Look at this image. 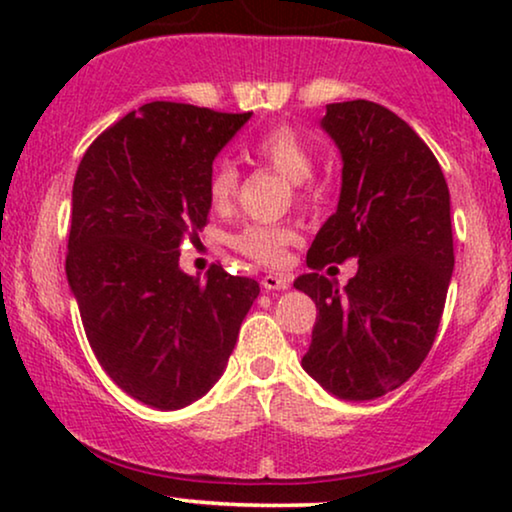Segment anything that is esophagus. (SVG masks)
<instances>
[{"instance_id":"34e87169","label":"esophagus","mask_w":512,"mask_h":512,"mask_svg":"<svg viewBox=\"0 0 512 512\" xmlns=\"http://www.w3.org/2000/svg\"><path fill=\"white\" fill-rule=\"evenodd\" d=\"M263 289L265 291H286L291 286V277H286V275H265L263 277Z\"/></svg>"}]
</instances>
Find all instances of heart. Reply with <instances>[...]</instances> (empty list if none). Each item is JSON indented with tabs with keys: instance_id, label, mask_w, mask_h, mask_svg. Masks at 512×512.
Returning <instances> with one entry per match:
<instances>
[{
	"instance_id": "b5f03b06",
	"label": "heart",
	"mask_w": 512,
	"mask_h": 512,
	"mask_svg": "<svg viewBox=\"0 0 512 512\" xmlns=\"http://www.w3.org/2000/svg\"><path fill=\"white\" fill-rule=\"evenodd\" d=\"M251 156L258 163L268 165L279 177L291 184H305L312 177L314 158L305 139L286 125L272 128L251 144ZM237 186H240V172L230 160L216 163L207 184L209 205L216 212H226L233 205ZM296 242V230L277 223H251L235 237V247L265 265H282L286 258V247Z\"/></svg>"
}]
</instances>
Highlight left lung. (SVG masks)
Segmentation results:
<instances>
[{
	"instance_id": "8db88e82",
	"label": "left lung",
	"mask_w": 512,
	"mask_h": 512,
	"mask_svg": "<svg viewBox=\"0 0 512 512\" xmlns=\"http://www.w3.org/2000/svg\"><path fill=\"white\" fill-rule=\"evenodd\" d=\"M321 130L342 158L335 214L293 286L317 305L305 373L342 401H373L408 382L436 340L454 270L450 191L436 156L394 111L328 104ZM360 258L347 287L317 269Z\"/></svg>"
}]
</instances>
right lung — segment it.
Returning a JSON list of instances; mask_svg holds the SVG:
<instances>
[{"mask_svg": "<svg viewBox=\"0 0 512 512\" xmlns=\"http://www.w3.org/2000/svg\"><path fill=\"white\" fill-rule=\"evenodd\" d=\"M249 114L151 102L90 144L72 188L67 282L86 338L135 401L179 410L219 382L261 286L179 268L209 216L214 158Z\"/></svg>", "mask_w": 512, "mask_h": 512, "instance_id": "add662e5", "label": "right lung"}]
</instances>
